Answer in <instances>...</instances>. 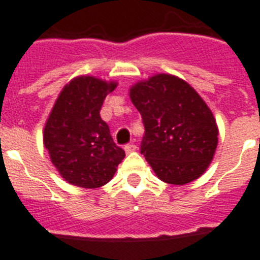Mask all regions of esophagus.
Listing matches in <instances>:
<instances>
[{
	"label": "esophagus",
	"mask_w": 260,
	"mask_h": 260,
	"mask_svg": "<svg viewBox=\"0 0 260 260\" xmlns=\"http://www.w3.org/2000/svg\"><path fill=\"white\" fill-rule=\"evenodd\" d=\"M137 150V146L134 145V143H127V145H125V151L127 154L133 153V151H135Z\"/></svg>",
	"instance_id": "esophagus-1"
}]
</instances>
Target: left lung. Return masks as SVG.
Returning <instances> with one entry per match:
<instances>
[{"label":"left lung","instance_id":"8db88e82","mask_svg":"<svg viewBox=\"0 0 260 260\" xmlns=\"http://www.w3.org/2000/svg\"><path fill=\"white\" fill-rule=\"evenodd\" d=\"M145 126L143 154L156 177L186 184L209 167L218 145V127L209 106L187 82L158 74L130 89Z\"/></svg>","mask_w":260,"mask_h":260}]
</instances>
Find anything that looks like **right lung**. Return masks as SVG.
Masks as SVG:
<instances>
[{
    "mask_svg": "<svg viewBox=\"0 0 260 260\" xmlns=\"http://www.w3.org/2000/svg\"><path fill=\"white\" fill-rule=\"evenodd\" d=\"M115 87V82L94 77L74 78L62 89L45 125L44 145L51 164L74 186H104L125 158L100 115L105 98Z\"/></svg>",
    "mask_w": 260,
    "mask_h": 260,
    "instance_id": "1",
    "label": "right lung"
}]
</instances>
